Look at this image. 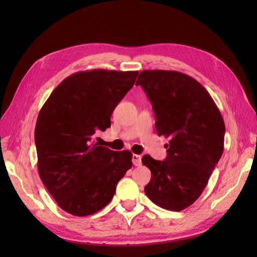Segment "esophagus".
<instances>
[{"mask_svg":"<svg viewBox=\"0 0 257 257\" xmlns=\"http://www.w3.org/2000/svg\"><path fill=\"white\" fill-rule=\"evenodd\" d=\"M132 161H133V164L135 166H139V165L142 164V155L133 154V158H132Z\"/></svg>","mask_w":257,"mask_h":257,"instance_id":"obj_1","label":"esophagus"}]
</instances>
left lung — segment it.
<instances>
[{
  "instance_id": "8db88e82",
  "label": "left lung",
  "mask_w": 257,
  "mask_h": 257,
  "mask_svg": "<svg viewBox=\"0 0 257 257\" xmlns=\"http://www.w3.org/2000/svg\"><path fill=\"white\" fill-rule=\"evenodd\" d=\"M136 84L152 104L158 135L169 139L164 161L142 159L151 170L145 193L159 207L181 211L201 195L222 157L223 116L208 91L183 73L143 71Z\"/></svg>"
}]
</instances>
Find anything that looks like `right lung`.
Instances as JSON below:
<instances>
[{"label": "right lung", "instance_id": "add662e5", "mask_svg": "<svg viewBox=\"0 0 257 257\" xmlns=\"http://www.w3.org/2000/svg\"><path fill=\"white\" fill-rule=\"evenodd\" d=\"M137 75L107 69L75 73L52 91L38 113V174L67 213L85 216L103 209L132 167L133 154L98 146L94 135L110 126L112 111Z\"/></svg>", "mask_w": 257, "mask_h": 257}]
</instances>
